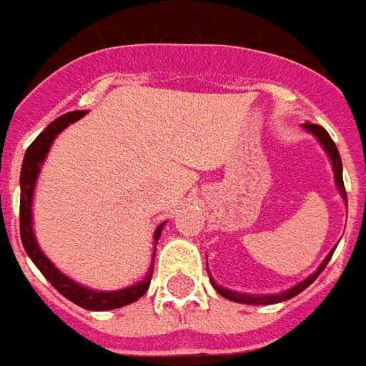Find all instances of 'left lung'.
<instances>
[{"label":"left lung","instance_id":"1","mask_svg":"<svg viewBox=\"0 0 366 366\" xmlns=\"http://www.w3.org/2000/svg\"><path fill=\"white\" fill-rule=\"evenodd\" d=\"M302 128L306 130V132H310L312 136L317 139V142L321 143V147L325 149V153L329 154V160H331L332 164V172H335V183H336V189H338V192H340V197L344 198V204L347 206V197H346V189H344V179H342V159H340V153H338V149H336L335 142L331 139V136H329V132H327L325 128L320 127V124H312V122H304ZM336 247H332L331 253L323 259V262L320 264V268L314 272V274H310L306 280H302V282H299L297 285H293L291 289H285V291H282V293H274V295H251V293H238V291H230V289L227 287H221L219 283L213 282V277L209 276V282H212L213 289L217 291L221 297H224V299L232 300V302H239V304H257V306H262V304H276V302H283V300H289L293 299V297H297L299 293H302L304 289L310 287L312 283L315 282V277L320 276L321 272L325 270L327 262L331 261L332 253H335Z\"/></svg>","mask_w":366,"mask_h":366}]
</instances>
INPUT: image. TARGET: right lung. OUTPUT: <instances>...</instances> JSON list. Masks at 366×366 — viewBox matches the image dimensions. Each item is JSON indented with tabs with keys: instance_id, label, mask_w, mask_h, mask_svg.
I'll return each mask as SVG.
<instances>
[{
	"instance_id": "add662e5",
	"label": "right lung",
	"mask_w": 366,
	"mask_h": 366,
	"mask_svg": "<svg viewBox=\"0 0 366 366\" xmlns=\"http://www.w3.org/2000/svg\"><path fill=\"white\" fill-rule=\"evenodd\" d=\"M86 113L89 111H71V113L58 117L56 121H52L39 136L35 137L34 143L26 151L24 162H22V172H20V238H22V245H24L26 253L31 259V262L39 268L41 274L49 280V283L56 289L58 293L84 310H90V312H107V310L122 308L127 304H132L134 300H137L139 297L147 293L149 283H151V277H153L157 242H159L160 234H162L166 221L154 229L153 261H151V266H149L147 276L143 277L142 282H136L134 285H130V287L117 289V291H96V289H89L81 285V283L73 282L71 277H67L66 274L58 270L56 266L49 261V257L41 251L39 244L35 239L34 217H31L35 183H37V177H39L41 166L45 162L46 154L51 151L52 143L58 137V134L66 130L73 122H77L79 119H83Z\"/></svg>"
}]
</instances>
